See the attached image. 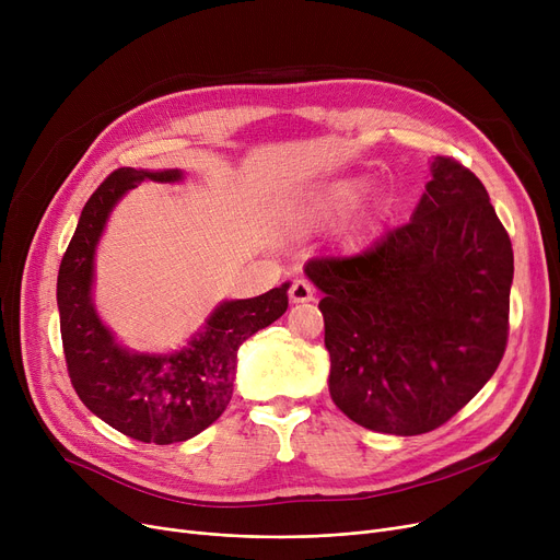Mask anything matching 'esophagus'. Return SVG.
I'll return each instance as SVG.
<instances>
[{"mask_svg":"<svg viewBox=\"0 0 560 560\" xmlns=\"http://www.w3.org/2000/svg\"><path fill=\"white\" fill-rule=\"evenodd\" d=\"M290 302L292 304H306V302H313L315 300V292H313V285L308 281H302L298 279L295 283L290 285Z\"/></svg>","mask_w":560,"mask_h":560,"instance_id":"34e87169","label":"esophagus"}]
</instances>
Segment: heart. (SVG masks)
Masks as SVG:
<instances>
[{
    "instance_id": "b5f03b06",
    "label": "heart",
    "mask_w": 560,
    "mask_h": 560,
    "mask_svg": "<svg viewBox=\"0 0 560 560\" xmlns=\"http://www.w3.org/2000/svg\"><path fill=\"white\" fill-rule=\"evenodd\" d=\"M363 190H365V182L359 179V176H349V179H338L327 186H319L300 201L298 206L300 220H304L306 224H322V222L338 220L354 209ZM361 229L363 224L357 226L354 235H359Z\"/></svg>"
}]
</instances>
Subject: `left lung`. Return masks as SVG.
Wrapping results in <instances>:
<instances>
[{
  "instance_id": "8db88e82",
  "label": "left lung",
  "mask_w": 560,
  "mask_h": 560,
  "mask_svg": "<svg viewBox=\"0 0 560 560\" xmlns=\"http://www.w3.org/2000/svg\"><path fill=\"white\" fill-rule=\"evenodd\" d=\"M304 272L325 292L331 399L370 431L438 429L504 357L511 238L483 184L452 159L431 161L408 224L359 256L308 260Z\"/></svg>"
}]
</instances>
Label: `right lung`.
I'll use <instances>...</instances> for the list:
<instances>
[{"instance_id": "add662e5", "label": "right lung", "mask_w": 560, "mask_h": 560, "mask_svg": "<svg viewBox=\"0 0 560 560\" xmlns=\"http://www.w3.org/2000/svg\"><path fill=\"white\" fill-rule=\"evenodd\" d=\"M182 170L120 167L85 201L56 283L72 386L93 413L140 443L172 445L211 427L233 395L238 349L288 308L281 283L252 300H224L190 340L165 354L117 342L95 308V254L113 209L142 182H184Z\"/></svg>"}]
</instances>
